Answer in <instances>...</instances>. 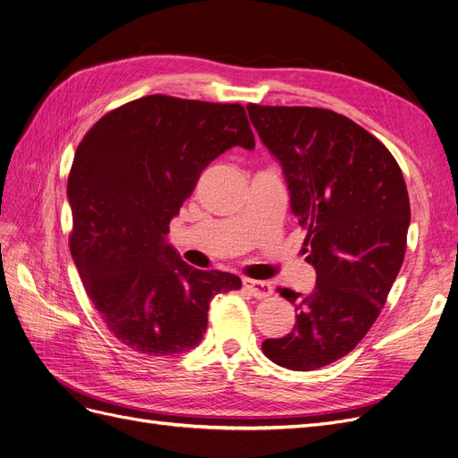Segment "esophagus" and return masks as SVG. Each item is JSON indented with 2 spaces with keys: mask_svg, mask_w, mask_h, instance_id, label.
Listing matches in <instances>:
<instances>
[{
  "mask_svg": "<svg viewBox=\"0 0 458 458\" xmlns=\"http://www.w3.org/2000/svg\"><path fill=\"white\" fill-rule=\"evenodd\" d=\"M244 289L250 293L255 299H267L272 295V285L268 282H259V280H244Z\"/></svg>",
  "mask_w": 458,
  "mask_h": 458,
  "instance_id": "esophagus-1",
  "label": "esophagus"
}]
</instances>
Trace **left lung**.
I'll use <instances>...</instances> for the list:
<instances>
[{"label":"left lung","instance_id":"left-lung-1","mask_svg":"<svg viewBox=\"0 0 458 458\" xmlns=\"http://www.w3.org/2000/svg\"><path fill=\"white\" fill-rule=\"evenodd\" d=\"M248 114L280 161L291 210L306 229L316 287L295 293L297 325L263 342L289 370L310 372L345 357L377 319L406 255L410 197L393 154L359 123L328 108L250 103Z\"/></svg>","mask_w":458,"mask_h":458}]
</instances>
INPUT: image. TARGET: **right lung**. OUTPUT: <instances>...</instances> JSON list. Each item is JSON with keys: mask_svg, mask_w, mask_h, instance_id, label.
<instances>
[{"mask_svg": "<svg viewBox=\"0 0 458 458\" xmlns=\"http://www.w3.org/2000/svg\"><path fill=\"white\" fill-rule=\"evenodd\" d=\"M233 146H255L242 105L161 94L106 113L79 144L67 178L69 250L103 323L137 353L190 352L207 331L210 301L242 287L165 244L200 173Z\"/></svg>", "mask_w": 458, "mask_h": 458, "instance_id": "obj_1", "label": "right lung"}]
</instances>
